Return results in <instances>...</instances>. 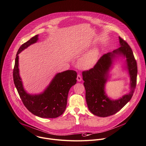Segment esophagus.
Instances as JSON below:
<instances>
[{
  "label": "esophagus",
  "instance_id": "obj_1",
  "mask_svg": "<svg viewBox=\"0 0 146 146\" xmlns=\"http://www.w3.org/2000/svg\"><path fill=\"white\" fill-rule=\"evenodd\" d=\"M77 81H78V82L81 81V80H82V77H81V76L80 74H78V75H77Z\"/></svg>",
  "mask_w": 146,
  "mask_h": 146
}]
</instances>
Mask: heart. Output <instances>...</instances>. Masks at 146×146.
<instances>
[{
    "label": "heart",
    "instance_id": "b5f03b06",
    "mask_svg": "<svg viewBox=\"0 0 146 146\" xmlns=\"http://www.w3.org/2000/svg\"><path fill=\"white\" fill-rule=\"evenodd\" d=\"M100 54L99 47H94L84 54L78 60V67L82 69H89L97 63Z\"/></svg>",
    "mask_w": 146,
    "mask_h": 146
}]
</instances>
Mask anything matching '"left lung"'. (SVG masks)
<instances>
[{
	"mask_svg": "<svg viewBox=\"0 0 146 146\" xmlns=\"http://www.w3.org/2000/svg\"><path fill=\"white\" fill-rule=\"evenodd\" d=\"M120 46L112 52L103 56L93 68L82 72L85 98L89 110L99 117H107L119 111L131 99L136 85L137 68L132 50L128 43L119 36ZM120 58L124 62L130 78V90L118 100H112L105 92V85L110 78L109 72Z\"/></svg>",
	"mask_w": 146,
	"mask_h": 146,
	"instance_id": "obj_1",
	"label": "left lung"
}]
</instances>
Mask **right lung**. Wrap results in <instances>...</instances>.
<instances>
[{
	"instance_id": "add662e5",
	"label": "right lung",
	"mask_w": 146,
	"mask_h": 146,
	"mask_svg": "<svg viewBox=\"0 0 146 146\" xmlns=\"http://www.w3.org/2000/svg\"><path fill=\"white\" fill-rule=\"evenodd\" d=\"M38 36L39 35H35L19 47L13 70L14 82L23 104L31 113L42 118H56L61 116L66 108L68 93L70 88L76 84L77 73L72 70L58 73L41 93H27L19 74L18 54L37 42Z\"/></svg>"
}]
</instances>
